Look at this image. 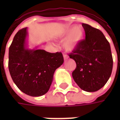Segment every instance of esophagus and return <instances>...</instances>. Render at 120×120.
Segmentation results:
<instances>
[{
  "instance_id": "34e87169",
  "label": "esophagus",
  "mask_w": 120,
  "mask_h": 120,
  "mask_svg": "<svg viewBox=\"0 0 120 120\" xmlns=\"http://www.w3.org/2000/svg\"><path fill=\"white\" fill-rule=\"evenodd\" d=\"M63 56H64V60H67V59H68V58H69L68 55H67L66 54H64Z\"/></svg>"
}]
</instances>
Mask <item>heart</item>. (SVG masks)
<instances>
[{"label":"heart","mask_w":120,"mask_h":120,"mask_svg":"<svg viewBox=\"0 0 120 120\" xmlns=\"http://www.w3.org/2000/svg\"><path fill=\"white\" fill-rule=\"evenodd\" d=\"M68 35L63 43V46L67 51L75 49L82 39L83 31L80 26H72L65 27L60 33V37H64Z\"/></svg>","instance_id":"heart-1"}]
</instances>
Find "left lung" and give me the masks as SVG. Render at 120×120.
<instances>
[{
    "label": "left lung",
    "instance_id": "obj_1",
    "mask_svg": "<svg viewBox=\"0 0 120 120\" xmlns=\"http://www.w3.org/2000/svg\"><path fill=\"white\" fill-rule=\"evenodd\" d=\"M86 38L69 55L76 68L73 78L82 90L97 91L105 85L111 76L113 60L109 42L100 30L82 24Z\"/></svg>",
    "mask_w": 120,
    "mask_h": 120
}]
</instances>
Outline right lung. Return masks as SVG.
Masks as SVG:
<instances>
[{"instance_id": "1", "label": "right lung", "mask_w": 120, "mask_h": 120, "mask_svg": "<svg viewBox=\"0 0 120 120\" xmlns=\"http://www.w3.org/2000/svg\"><path fill=\"white\" fill-rule=\"evenodd\" d=\"M27 27L15 34L9 49L8 68L12 80L22 92L31 96L47 93L55 70L62 65L61 52L51 53L26 47Z\"/></svg>"}]
</instances>
